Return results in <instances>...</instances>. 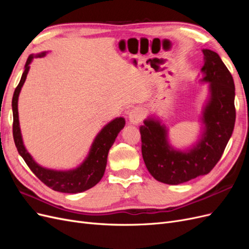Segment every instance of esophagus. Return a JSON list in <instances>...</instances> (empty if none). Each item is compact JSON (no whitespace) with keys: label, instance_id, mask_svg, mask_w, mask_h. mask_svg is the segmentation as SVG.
<instances>
[{"label":"esophagus","instance_id":"esophagus-1","mask_svg":"<svg viewBox=\"0 0 249 249\" xmlns=\"http://www.w3.org/2000/svg\"><path fill=\"white\" fill-rule=\"evenodd\" d=\"M143 118V111L141 108H134L129 113V120L133 124H138Z\"/></svg>","mask_w":249,"mask_h":249}]
</instances>
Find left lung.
<instances>
[{
  "instance_id": "obj_1",
  "label": "left lung",
  "mask_w": 249,
  "mask_h": 249,
  "mask_svg": "<svg viewBox=\"0 0 249 249\" xmlns=\"http://www.w3.org/2000/svg\"><path fill=\"white\" fill-rule=\"evenodd\" d=\"M202 53L203 81L211 82L212 95L203 113L206 132L198 144L188 153L177 152L167 144L166 130L159 122L145 120L139 127L147 170L157 180L168 185L208 175L220 160L235 125V84L231 74L217 53L211 50Z\"/></svg>"
}]
</instances>
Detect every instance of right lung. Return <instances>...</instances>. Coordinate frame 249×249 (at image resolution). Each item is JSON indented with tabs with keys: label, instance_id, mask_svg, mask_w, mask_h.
Wrapping results in <instances>:
<instances>
[{
	"label": "right lung",
	"instance_id": "obj_1",
	"mask_svg": "<svg viewBox=\"0 0 249 249\" xmlns=\"http://www.w3.org/2000/svg\"><path fill=\"white\" fill-rule=\"evenodd\" d=\"M44 55H46V53H41L38 57H42ZM33 57L34 56L31 55L27 59L25 71L22 72L21 79L16 90H14L12 97V132L18 152L34 175L51 189L63 193H80L86 191L95 186L103 178L105 169H106L109 149L113 145V143H114L118 133L123 130L125 122L123 117H119L105 126L101 133L96 136L88 158L77 169L71 171H55L39 166L38 164L34 162L32 157L29 155L24 144H22L18 112V94L27 78V73L30 69L29 64L31 63Z\"/></svg>",
	"mask_w": 249,
	"mask_h": 249
}]
</instances>
